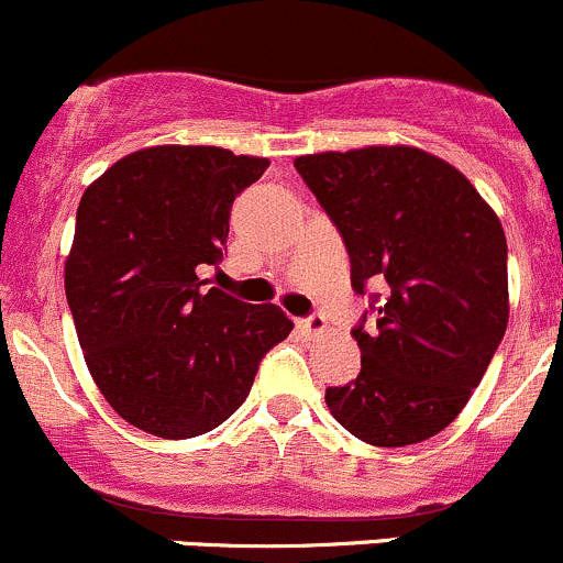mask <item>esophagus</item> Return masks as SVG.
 <instances>
[{"label": "esophagus", "instance_id": "1", "mask_svg": "<svg viewBox=\"0 0 563 563\" xmlns=\"http://www.w3.org/2000/svg\"><path fill=\"white\" fill-rule=\"evenodd\" d=\"M299 329L305 336H318L327 331V318L321 316V312H312L310 318H305V321H299Z\"/></svg>", "mask_w": 563, "mask_h": 563}]
</instances>
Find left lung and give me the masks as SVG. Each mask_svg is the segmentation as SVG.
<instances>
[{
    "label": "left lung",
    "mask_w": 563,
    "mask_h": 563,
    "mask_svg": "<svg viewBox=\"0 0 563 563\" xmlns=\"http://www.w3.org/2000/svg\"><path fill=\"white\" fill-rule=\"evenodd\" d=\"M351 256L372 327L351 331L361 372L327 388L336 423L361 442L405 448L464 410L505 336L507 240L459 169L421 147L369 145L294 162Z\"/></svg>",
    "instance_id": "8db88e82"
}]
</instances>
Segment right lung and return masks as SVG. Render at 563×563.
Listing matches in <instances>:
<instances>
[{
    "label": "right lung",
    "mask_w": 563,
    "mask_h": 563,
    "mask_svg": "<svg viewBox=\"0 0 563 563\" xmlns=\"http://www.w3.org/2000/svg\"><path fill=\"white\" fill-rule=\"evenodd\" d=\"M269 167L212 145H156L82 194L64 266L93 383L126 423L162 440L216 429L247 399L294 323L275 305L207 288L232 202Z\"/></svg>",
    "instance_id": "add662e5"
}]
</instances>
